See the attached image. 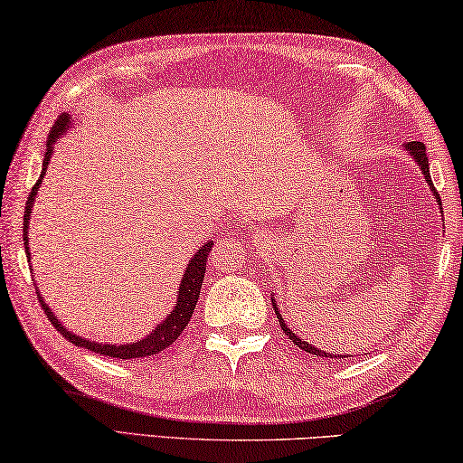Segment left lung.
Returning <instances> with one entry per match:
<instances>
[{
	"mask_svg": "<svg viewBox=\"0 0 463 463\" xmlns=\"http://www.w3.org/2000/svg\"><path fill=\"white\" fill-rule=\"evenodd\" d=\"M405 149L409 151L411 154V157L415 159L417 162V165H419V170L423 172V175H425V182L430 184V188H431V192H433V196L437 198V204L441 206V198H439V194H437V190L433 188V182H431V175H430V159H427V151H425V146L421 144V141H409V144L405 146ZM273 301V307H275V316H277V319H279V324H281V330L289 335V340L296 344L298 348H301V350H306V352H309V354H314V356H317V358H344L346 360L348 356L346 354H330V352H324V350H319V348H314L312 344H307V342H304L301 338H298V334H293L291 330H289V326L285 324V319H283V316L277 312V304H275V299H271Z\"/></svg>",
	"mask_w": 463,
	"mask_h": 463,
	"instance_id": "obj_1",
	"label": "left lung"
}]
</instances>
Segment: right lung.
Returning <instances> with one entry per match:
<instances>
[{
    "label": "right lung",
    "mask_w": 463,
    "mask_h": 463,
    "mask_svg": "<svg viewBox=\"0 0 463 463\" xmlns=\"http://www.w3.org/2000/svg\"><path fill=\"white\" fill-rule=\"evenodd\" d=\"M71 128V117L69 113H62L58 117L56 123L52 125V131H50V137H48V146H46V154H44V162H42V174L38 182L33 184V188L30 192V196L26 200V213H24V245H26V255L30 259V247H28V224H30V214H32V206H33V200L38 196V188L42 180H44V174H46V167L50 164V157L54 154V144L58 141V137H62L66 131ZM214 242L208 241L204 242L203 247H200L194 257L188 260V267L186 271H184V277L180 281V289H178V299H175V306L170 314H167L165 319L157 324L156 330H151V334H147L144 340H137L133 344H103V342H90L87 338H82V335H77L66 330V326L61 324V319H58L52 309L46 306V301L40 298V291H38V299L42 304V309H44L46 316L52 326L56 327L58 332H61L66 340L72 342L74 346H80V348H87L97 352V354H103V356H111V358H121V360H131V358H146V356H154L157 352L165 350L167 346H172V344L180 338V334L186 330V326L190 322L192 314H194V307L198 304V298H200V288H203V281H204V273H206V259L210 249H213Z\"/></svg>",
    "instance_id": "right-lung-1"
}]
</instances>
